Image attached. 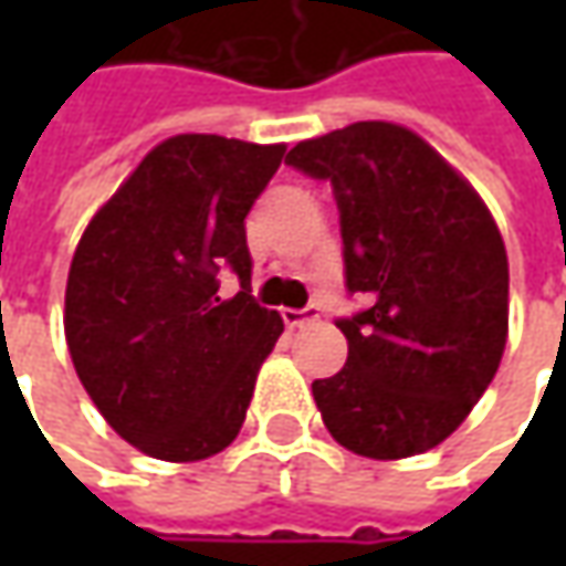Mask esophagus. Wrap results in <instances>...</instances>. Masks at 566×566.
<instances>
[{
	"label": "esophagus",
	"instance_id": "esophagus-1",
	"mask_svg": "<svg viewBox=\"0 0 566 566\" xmlns=\"http://www.w3.org/2000/svg\"><path fill=\"white\" fill-rule=\"evenodd\" d=\"M321 312H317L315 305H308V308H283V321H286V327H302V324H308V321H317Z\"/></svg>",
	"mask_w": 566,
	"mask_h": 566
}]
</instances>
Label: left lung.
Instances as JSON below:
<instances>
[{"mask_svg": "<svg viewBox=\"0 0 566 566\" xmlns=\"http://www.w3.org/2000/svg\"><path fill=\"white\" fill-rule=\"evenodd\" d=\"M286 164L334 188L346 365L315 380L334 441L371 460L416 457L472 412L507 343V251L489 207L444 157L394 122L298 142Z\"/></svg>", "mask_w": 566, "mask_h": 566, "instance_id": "obj_1", "label": "left lung"}]
</instances>
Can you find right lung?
<instances>
[{"label": "right lung", "instance_id": "1", "mask_svg": "<svg viewBox=\"0 0 566 566\" xmlns=\"http://www.w3.org/2000/svg\"><path fill=\"white\" fill-rule=\"evenodd\" d=\"M283 144L176 135L99 207L65 286V339L128 444L195 463L235 441L283 317L251 295L245 217ZM223 272L240 293L219 295Z\"/></svg>", "mask_w": 566, "mask_h": 566}]
</instances>
